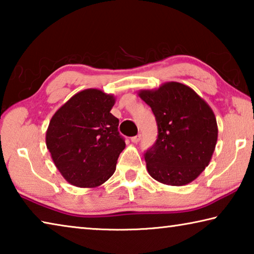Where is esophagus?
<instances>
[{
    "instance_id": "1",
    "label": "esophagus",
    "mask_w": 254,
    "mask_h": 254,
    "mask_svg": "<svg viewBox=\"0 0 254 254\" xmlns=\"http://www.w3.org/2000/svg\"><path fill=\"white\" fill-rule=\"evenodd\" d=\"M140 140H141V134H137V135H135V136H132V137H131V141H132L133 143H137Z\"/></svg>"
}]
</instances>
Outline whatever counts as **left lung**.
Returning <instances> with one entry per match:
<instances>
[{"instance_id": "1", "label": "left lung", "mask_w": 254, "mask_h": 254, "mask_svg": "<svg viewBox=\"0 0 254 254\" xmlns=\"http://www.w3.org/2000/svg\"><path fill=\"white\" fill-rule=\"evenodd\" d=\"M139 96L156 118V142L144 151L152 178L171 186L192 182L208 166L217 141L213 111L188 86L171 81Z\"/></svg>"}]
</instances>
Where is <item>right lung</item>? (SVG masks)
Instances as JSON below:
<instances>
[{
	"instance_id": "right-lung-1",
	"label": "right lung",
	"mask_w": 254,
	"mask_h": 254,
	"mask_svg": "<svg viewBox=\"0 0 254 254\" xmlns=\"http://www.w3.org/2000/svg\"><path fill=\"white\" fill-rule=\"evenodd\" d=\"M114 97L85 89L56 112L46 134L47 148L60 174L78 187H97L117 168L126 140L111 113Z\"/></svg>"
}]
</instances>
